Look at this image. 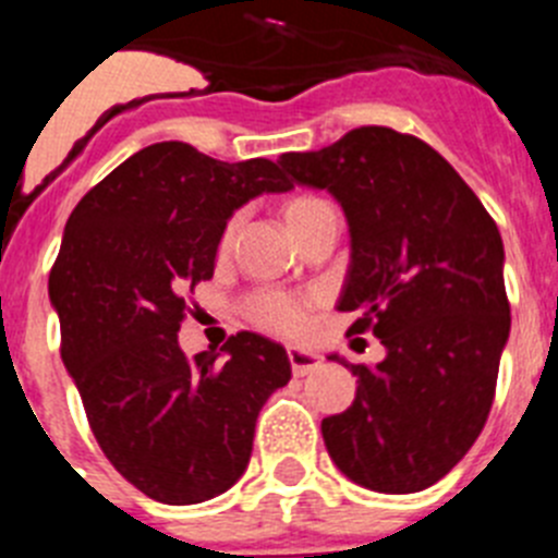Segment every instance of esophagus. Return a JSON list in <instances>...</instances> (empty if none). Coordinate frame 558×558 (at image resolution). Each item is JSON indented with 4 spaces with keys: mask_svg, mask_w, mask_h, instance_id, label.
<instances>
[{
    "mask_svg": "<svg viewBox=\"0 0 558 558\" xmlns=\"http://www.w3.org/2000/svg\"><path fill=\"white\" fill-rule=\"evenodd\" d=\"M288 360H290V368H293L295 377H304V374L315 372V368L322 366V357L315 352H307V349H299V347H288Z\"/></svg>",
    "mask_w": 558,
    "mask_h": 558,
    "instance_id": "esophagus-1",
    "label": "esophagus"
}]
</instances>
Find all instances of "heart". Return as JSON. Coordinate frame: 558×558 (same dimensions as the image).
I'll list each match as a JSON object with an SVG mask.
<instances>
[{
    "instance_id": "heart-1",
    "label": "heart",
    "mask_w": 558,
    "mask_h": 558,
    "mask_svg": "<svg viewBox=\"0 0 558 558\" xmlns=\"http://www.w3.org/2000/svg\"><path fill=\"white\" fill-rule=\"evenodd\" d=\"M324 204L322 198H313V195H293L282 204V218L288 229L302 226L304 220L313 218L315 211H322ZM234 236V223L226 229L223 245L231 243ZM248 313L256 324L263 329L279 335H304L310 327V313H313V299H302V295H288V293H259L254 302L248 304Z\"/></svg>"
}]
</instances>
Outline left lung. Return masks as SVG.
Returning a JSON list of instances; mask_svg holds the SVG:
<instances>
[{
	"label": "left lung",
	"instance_id": "obj_1",
	"mask_svg": "<svg viewBox=\"0 0 558 558\" xmlns=\"http://www.w3.org/2000/svg\"><path fill=\"white\" fill-rule=\"evenodd\" d=\"M279 165L347 215L338 310L357 313L349 335L372 329L386 347L377 366H349L354 402L322 422L329 458L372 492L427 489L470 452L495 399L511 329L500 231L445 156L391 128Z\"/></svg>",
	"mask_w": 558,
	"mask_h": 558
}]
</instances>
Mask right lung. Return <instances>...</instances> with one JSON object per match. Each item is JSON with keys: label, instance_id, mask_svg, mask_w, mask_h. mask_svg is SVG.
<instances>
[{"label": "right lung", "instance_id": "add662e5", "mask_svg": "<svg viewBox=\"0 0 558 558\" xmlns=\"http://www.w3.org/2000/svg\"><path fill=\"white\" fill-rule=\"evenodd\" d=\"M290 181L268 159L218 161L186 142L142 147L83 195L49 274L61 357L113 470L170 506L223 495L248 466L256 416L288 386L279 343L236 332L186 357L184 293L215 274L243 204Z\"/></svg>", "mask_w": 558, "mask_h": 558}]
</instances>
